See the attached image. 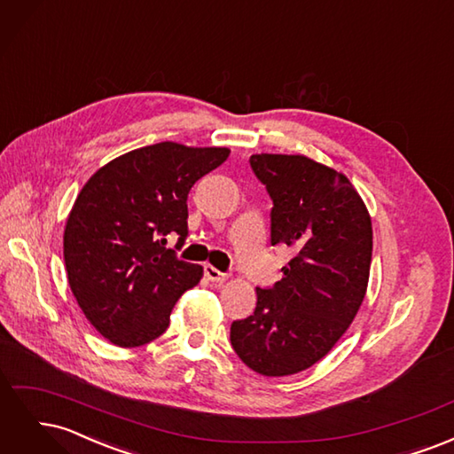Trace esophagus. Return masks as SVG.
Segmentation results:
<instances>
[{"instance_id":"1","label":"esophagus","mask_w":454,"mask_h":454,"mask_svg":"<svg viewBox=\"0 0 454 454\" xmlns=\"http://www.w3.org/2000/svg\"><path fill=\"white\" fill-rule=\"evenodd\" d=\"M204 274H206V278H208V280L214 282V284H223V282L229 278V274H225V272H222V270H217V269L212 267V265H206V267H204Z\"/></svg>"}]
</instances>
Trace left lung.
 I'll return each instance as SVG.
<instances>
[{
	"mask_svg": "<svg viewBox=\"0 0 454 454\" xmlns=\"http://www.w3.org/2000/svg\"><path fill=\"white\" fill-rule=\"evenodd\" d=\"M250 164L274 204L270 242L294 257L274 287H257L254 314L232 322L231 345L255 373L286 377L322 360L358 314L373 227L342 172L305 155L259 153Z\"/></svg>",
	"mask_w": 454,
	"mask_h": 454,
	"instance_id": "8db88e82",
	"label": "left lung"
}]
</instances>
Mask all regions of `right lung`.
<instances>
[{
    "instance_id": "add662e5",
    "label": "right lung",
    "mask_w": 454,
    "mask_h": 454,
    "mask_svg": "<svg viewBox=\"0 0 454 454\" xmlns=\"http://www.w3.org/2000/svg\"><path fill=\"white\" fill-rule=\"evenodd\" d=\"M227 147L160 142L96 170L64 229V263L77 305L112 345L134 348L167 332L170 312L202 278V267L167 250L187 237V195L225 162Z\"/></svg>"
}]
</instances>
